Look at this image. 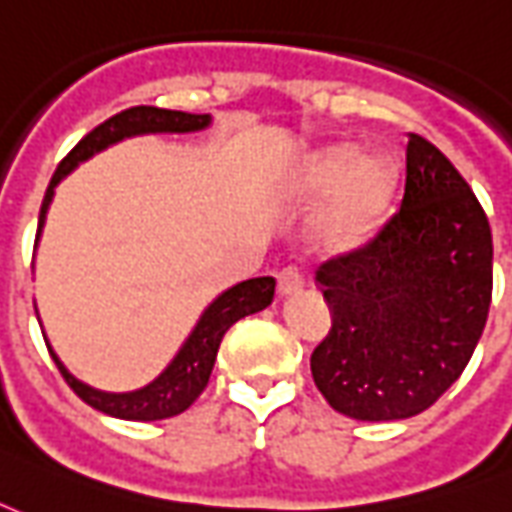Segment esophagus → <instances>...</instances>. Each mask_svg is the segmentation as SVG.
<instances>
[{
    "label": "esophagus",
    "instance_id": "34e87169",
    "mask_svg": "<svg viewBox=\"0 0 512 512\" xmlns=\"http://www.w3.org/2000/svg\"><path fill=\"white\" fill-rule=\"evenodd\" d=\"M298 290H304V274L293 266L282 268L279 276H276V293L287 298V295H295Z\"/></svg>",
    "mask_w": 512,
    "mask_h": 512
}]
</instances>
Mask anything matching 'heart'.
I'll return each instance as SVG.
<instances>
[{
  "label": "heart",
  "mask_w": 512,
  "mask_h": 512,
  "mask_svg": "<svg viewBox=\"0 0 512 512\" xmlns=\"http://www.w3.org/2000/svg\"><path fill=\"white\" fill-rule=\"evenodd\" d=\"M306 189L314 195L333 192L317 219V241L328 252H352L377 233L391 203L393 173L380 157L358 160L355 146H336L309 165Z\"/></svg>",
  "instance_id": "b5f03b06"
}]
</instances>
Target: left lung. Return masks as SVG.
Returning a JSON list of instances; mask_svg holds the SVG:
<instances>
[{"label": "left lung", "instance_id": "1", "mask_svg": "<svg viewBox=\"0 0 512 512\" xmlns=\"http://www.w3.org/2000/svg\"><path fill=\"white\" fill-rule=\"evenodd\" d=\"M317 285L331 309L312 352L317 391L347 418H412L461 377L486 328V211L453 162L410 132L401 208L369 244L325 260Z\"/></svg>", "mask_w": 512, "mask_h": 512}]
</instances>
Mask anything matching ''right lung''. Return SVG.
<instances>
[{
    "label": "right lung",
    "mask_w": 512,
    "mask_h": 512,
    "mask_svg": "<svg viewBox=\"0 0 512 512\" xmlns=\"http://www.w3.org/2000/svg\"><path fill=\"white\" fill-rule=\"evenodd\" d=\"M211 124L208 113H184V111H165V108H154V105H135L127 111L116 113L108 121H102L100 127H94L86 138L78 140L75 146L56 168L54 179L45 189L43 206H40V225H37V236L45 225V214L48 206L54 200L56 184L75 170L81 162H86L94 154H100L113 143H119L124 138H135V135H184V132H198L206 130ZM274 276H257V279H246L238 282L236 287H230L225 293L219 295L214 304L208 306L206 312L200 314L198 325L192 328L189 339L181 344V350L176 352V358L168 363V369L149 382L146 388L130 393H108L97 391L92 385H86L78 377L67 372V366L59 361V355L51 350V358L59 366V372L67 380V385L81 396L89 407L113 415L121 420H162L179 415L198 399L203 388L208 385L214 361H217V350L222 344V336L233 323H238L246 314L263 312L271 301H274Z\"/></svg>",
    "instance_id": "right-lung-1"
}]
</instances>
